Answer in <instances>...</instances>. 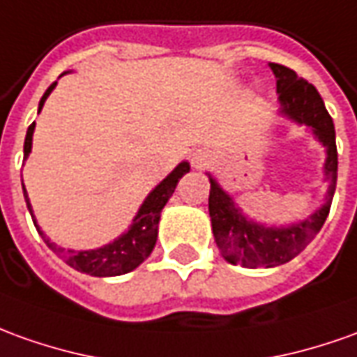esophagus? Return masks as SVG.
Wrapping results in <instances>:
<instances>
[{
    "label": "esophagus",
    "instance_id": "obj_1",
    "mask_svg": "<svg viewBox=\"0 0 357 357\" xmlns=\"http://www.w3.org/2000/svg\"><path fill=\"white\" fill-rule=\"evenodd\" d=\"M206 161H208V153H206V151H196V153H194L192 157L194 167H202Z\"/></svg>",
    "mask_w": 357,
    "mask_h": 357
}]
</instances>
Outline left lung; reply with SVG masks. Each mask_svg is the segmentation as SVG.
Returning <instances> with one entry per match:
<instances>
[{
	"label": "left lung",
	"instance_id": "1",
	"mask_svg": "<svg viewBox=\"0 0 357 357\" xmlns=\"http://www.w3.org/2000/svg\"><path fill=\"white\" fill-rule=\"evenodd\" d=\"M276 75L278 105L280 116L307 126L317 142L324 147V181L328 183L324 204L314 210L309 218L296 221L291 225H264L247 218L227 190L208 173L210 178V208L211 231L220 249L221 257L229 264H241L245 268H274L286 264L296 258L321 231L324 220L331 211L334 188H336V171H338V151H336V134L334 122L326 112L324 102L309 81L297 77L294 70L280 63H268Z\"/></svg>",
	"mask_w": 357,
	"mask_h": 357
}]
</instances>
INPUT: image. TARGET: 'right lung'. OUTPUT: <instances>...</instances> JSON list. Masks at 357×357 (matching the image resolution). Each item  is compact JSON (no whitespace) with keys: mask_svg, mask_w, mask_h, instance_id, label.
<instances>
[{"mask_svg":"<svg viewBox=\"0 0 357 357\" xmlns=\"http://www.w3.org/2000/svg\"><path fill=\"white\" fill-rule=\"evenodd\" d=\"M66 73H70V71H63L61 75H66ZM56 85H58V81L52 83L50 87L46 89V93L43 95V99L38 102V112L43 110L44 102H46L48 95L54 91ZM33 134L34 122L29 126V130H26V137H24V159L29 157L31 149H33ZM188 171H190L188 161H183V163L176 165L173 171L167 174L151 192L147 194V198L144 200V204L139 206V210H137V213L134 215L132 225L128 227L126 233H122L118 239H114L112 243H108V245H102L99 249L91 250L63 249V247H58L56 243H50V239L44 235L43 229H40L38 223H36V218H34L33 213V206L29 202V194L24 190V184L23 194L24 200H26V208H29L31 215H33L34 227H36V231H38L40 235H43L44 243H46L56 255H60L71 268H75V270H79V272H85V274H89V276L97 278L122 276V274H128V272H132L134 268L139 266V264L151 255L155 243H157V227H159L161 210L165 208V204L169 202V198L173 196L178 181H181ZM21 183H23V178H21Z\"/></svg>","mask_w":357,"mask_h":357,"instance_id":"1","label":"right lung"}]
</instances>
